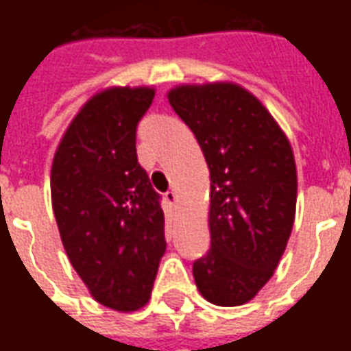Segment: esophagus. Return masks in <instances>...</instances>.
<instances>
[{
    "label": "esophagus",
    "mask_w": 351,
    "mask_h": 351,
    "mask_svg": "<svg viewBox=\"0 0 351 351\" xmlns=\"http://www.w3.org/2000/svg\"><path fill=\"white\" fill-rule=\"evenodd\" d=\"M165 201H167L169 205H175V203H176V191L169 190L167 193H165Z\"/></svg>",
    "instance_id": "obj_1"
}]
</instances>
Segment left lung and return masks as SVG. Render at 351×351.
Masks as SVG:
<instances>
[{
	"instance_id": "obj_1",
	"label": "left lung",
	"mask_w": 351,
	"mask_h": 351,
	"mask_svg": "<svg viewBox=\"0 0 351 351\" xmlns=\"http://www.w3.org/2000/svg\"><path fill=\"white\" fill-rule=\"evenodd\" d=\"M167 97L210 171V250L193 278L208 302L239 306L269 282L291 235L293 150L261 101L237 84H184Z\"/></svg>"
}]
</instances>
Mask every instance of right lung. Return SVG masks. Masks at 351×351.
Returning a JSON list of instances; mask_svg holds the SVG:
<instances>
[{"mask_svg":"<svg viewBox=\"0 0 351 351\" xmlns=\"http://www.w3.org/2000/svg\"><path fill=\"white\" fill-rule=\"evenodd\" d=\"M152 99L146 86L95 93L69 123L50 171L67 258L93 299L118 312L148 302L167 248L160 193L135 148Z\"/></svg>","mask_w":351,"mask_h":351,"instance_id":"right-lung-1","label":"right lung"}]
</instances>
